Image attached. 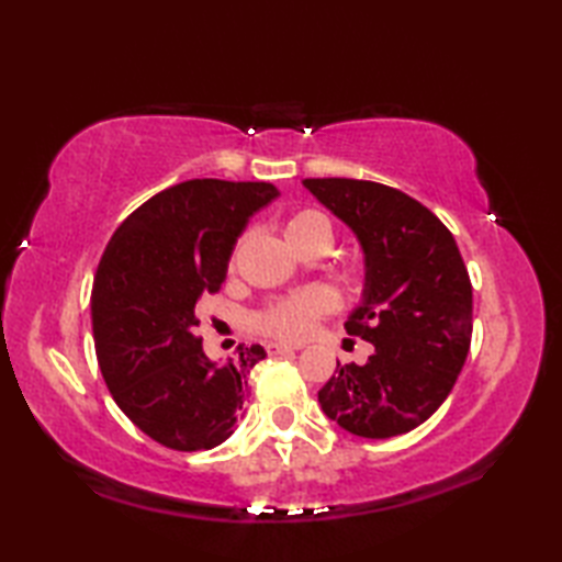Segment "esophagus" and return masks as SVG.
<instances>
[{
    "label": "esophagus",
    "instance_id": "esophagus-1",
    "mask_svg": "<svg viewBox=\"0 0 562 562\" xmlns=\"http://www.w3.org/2000/svg\"><path fill=\"white\" fill-rule=\"evenodd\" d=\"M294 350H300V345H288V342H270L268 345L270 355H284V352H294Z\"/></svg>",
    "mask_w": 562,
    "mask_h": 562
}]
</instances>
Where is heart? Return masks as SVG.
Returning a JSON list of instances; mask_svg holds the SVG:
<instances>
[{"label":"heart","mask_w":562,"mask_h":562,"mask_svg":"<svg viewBox=\"0 0 562 562\" xmlns=\"http://www.w3.org/2000/svg\"><path fill=\"white\" fill-rule=\"evenodd\" d=\"M288 241L292 246L306 241L312 236H328L330 238V224L318 212H296L288 220L284 226ZM333 308V296L326 290H306L302 294L288 296V300L270 304L266 312L258 314L256 326L266 336L280 338V340H302L312 333L316 318L328 314Z\"/></svg>","instance_id":"1"}]
</instances>
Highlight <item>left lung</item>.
Here are the masks:
<instances>
[{"label":"left lung","instance_id":"8db88e82","mask_svg":"<svg viewBox=\"0 0 562 562\" xmlns=\"http://www.w3.org/2000/svg\"><path fill=\"white\" fill-rule=\"evenodd\" d=\"M321 205L364 250V292L345 321L374 345L318 391L350 435L389 439L423 425L447 401L471 348L473 290L459 246L432 212L396 188L355 178H306Z\"/></svg>","mask_w":562,"mask_h":562}]
</instances>
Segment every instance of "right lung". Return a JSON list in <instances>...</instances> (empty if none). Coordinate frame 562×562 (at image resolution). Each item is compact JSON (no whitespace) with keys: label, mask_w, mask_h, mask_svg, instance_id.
Listing matches in <instances>:
<instances>
[{"label":"right lung","mask_w":562,"mask_h":562,"mask_svg":"<svg viewBox=\"0 0 562 562\" xmlns=\"http://www.w3.org/2000/svg\"><path fill=\"white\" fill-rule=\"evenodd\" d=\"M272 183L193 178L161 190L117 226L91 290V326L113 401L166 449L200 451L234 435L248 374L266 357L202 350L198 302L217 294L236 238L278 198Z\"/></svg>","instance_id":"add662e5"}]
</instances>
